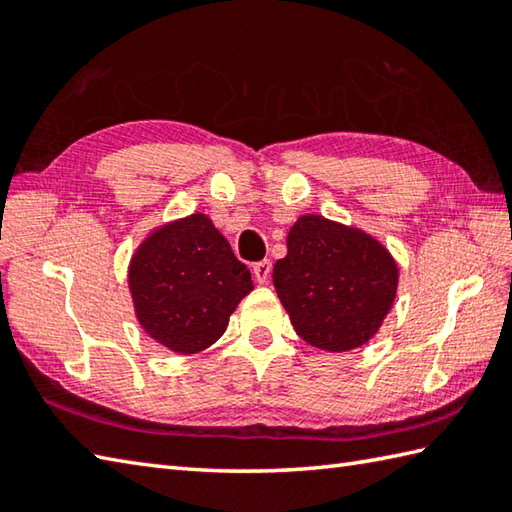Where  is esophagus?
I'll return each instance as SVG.
<instances>
[{
	"label": "esophagus",
	"instance_id": "esophagus-1",
	"mask_svg": "<svg viewBox=\"0 0 512 512\" xmlns=\"http://www.w3.org/2000/svg\"><path fill=\"white\" fill-rule=\"evenodd\" d=\"M270 262L268 259H262V262H257L255 266H253V275H255V279L259 281V284H266L268 281V277H270Z\"/></svg>",
	"mask_w": 512,
	"mask_h": 512
}]
</instances>
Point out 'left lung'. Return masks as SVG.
<instances>
[{
  "label": "left lung",
  "instance_id": "left-lung-1",
  "mask_svg": "<svg viewBox=\"0 0 512 512\" xmlns=\"http://www.w3.org/2000/svg\"><path fill=\"white\" fill-rule=\"evenodd\" d=\"M277 295L303 341L347 352L369 341L396 297L398 268L376 239L321 215L288 233V255L273 268Z\"/></svg>",
  "mask_w": 512,
  "mask_h": 512
}]
</instances>
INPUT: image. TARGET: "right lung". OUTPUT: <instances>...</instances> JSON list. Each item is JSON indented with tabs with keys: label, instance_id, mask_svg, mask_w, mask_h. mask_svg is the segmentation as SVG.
<instances>
[{
	"label": "right lung",
	"instance_id": "1",
	"mask_svg": "<svg viewBox=\"0 0 512 512\" xmlns=\"http://www.w3.org/2000/svg\"><path fill=\"white\" fill-rule=\"evenodd\" d=\"M129 288L151 339L193 354L220 339L253 281L209 217L195 213L162 226L140 246Z\"/></svg>",
	"mask_w": 512,
	"mask_h": 512
}]
</instances>
